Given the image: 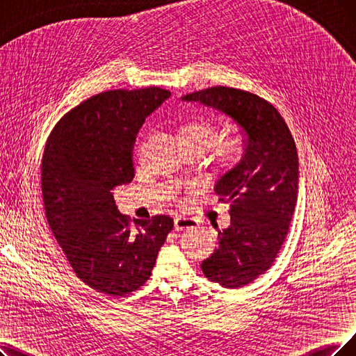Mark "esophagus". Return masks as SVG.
Wrapping results in <instances>:
<instances>
[{
	"mask_svg": "<svg viewBox=\"0 0 356 356\" xmlns=\"http://www.w3.org/2000/svg\"><path fill=\"white\" fill-rule=\"evenodd\" d=\"M197 222L193 218L187 216H177L175 218V229L182 231V229H190V227H194Z\"/></svg>",
	"mask_w": 356,
	"mask_h": 356,
	"instance_id": "obj_1",
	"label": "esophagus"
}]
</instances>
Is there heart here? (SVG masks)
I'll use <instances>...</instances> for the list:
<instances>
[{"label": "heart", "mask_w": 356, "mask_h": 356, "mask_svg": "<svg viewBox=\"0 0 356 356\" xmlns=\"http://www.w3.org/2000/svg\"><path fill=\"white\" fill-rule=\"evenodd\" d=\"M179 145L204 152L210 147L211 161L222 170L232 169L245 152L244 137L236 130L219 136V124L209 115H194L178 127Z\"/></svg>", "instance_id": "1"}]
</instances>
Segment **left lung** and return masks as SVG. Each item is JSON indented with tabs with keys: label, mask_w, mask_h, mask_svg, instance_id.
I'll return each mask as SVG.
<instances>
[{
	"label": "left lung",
	"mask_w": 356,
	"mask_h": 356,
	"mask_svg": "<svg viewBox=\"0 0 356 356\" xmlns=\"http://www.w3.org/2000/svg\"><path fill=\"white\" fill-rule=\"evenodd\" d=\"M231 117L244 133V158L216 184L229 204L231 225L218 250L202 263L204 276L223 288H243L272 267L285 243L298 198V153L279 111L247 90L215 86L182 96Z\"/></svg>",
	"instance_id": "8db88e82"
}]
</instances>
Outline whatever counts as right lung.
<instances>
[{
	"label": "right lung",
	"mask_w": 356,
	"mask_h": 356,
	"mask_svg": "<svg viewBox=\"0 0 356 356\" xmlns=\"http://www.w3.org/2000/svg\"><path fill=\"white\" fill-rule=\"evenodd\" d=\"M170 92L108 90L68 111L42 156L45 215L76 276L92 289L124 296L143 286L172 231L166 215H121L112 191L134 178L133 149L146 117Z\"/></svg>",
	"instance_id": "1"
}]
</instances>
